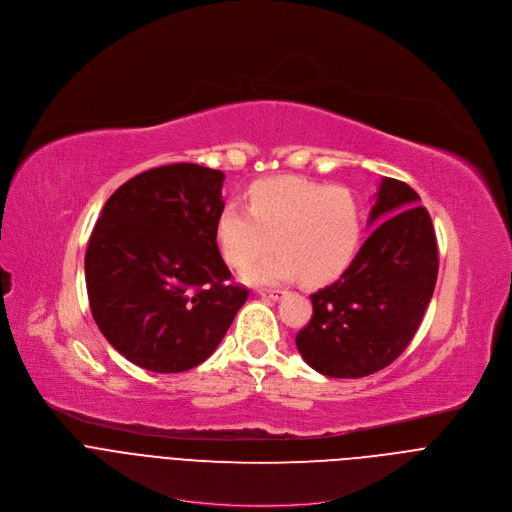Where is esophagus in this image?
<instances>
[{"instance_id": "obj_1", "label": "esophagus", "mask_w": 512, "mask_h": 512, "mask_svg": "<svg viewBox=\"0 0 512 512\" xmlns=\"http://www.w3.org/2000/svg\"><path fill=\"white\" fill-rule=\"evenodd\" d=\"M285 294H287L285 289H259V296H265V298H269L273 302L281 300Z\"/></svg>"}]
</instances>
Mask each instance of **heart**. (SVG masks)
<instances>
[{
  "mask_svg": "<svg viewBox=\"0 0 512 512\" xmlns=\"http://www.w3.org/2000/svg\"><path fill=\"white\" fill-rule=\"evenodd\" d=\"M362 231L358 202L346 188L298 176L261 180L249 188V208L229 202L216 218L225 261L243 269L273 242L280 249L245 271L251 283L304 277L326 283L352 261Z\"/></svg>",
  "mask_w": 512,
  "mask_h": 512,
  "instance_id": "heart-1",
  "label": "heart"
}]
</instances>
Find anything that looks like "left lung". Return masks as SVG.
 I'll list each match as a JSON object with an SVG mask.
<instances>
[{"mask_svg": "<svg viewBox=\"0 0 512 512\" xmlns=\"http://www.w3.org/2000/svg\"><path fill=\"white\" fill-rule=\"evenodd\" d=\"M369 225L348 269L310 296L314 314L296 344L310 367L332 379L373 375L409 346L437 279L431 216L405 182L383 178Z\"/></svg>", "mask_w": 512, "mask_h": 512, "instance_id": "obj_1", "label": "left lung"}]
</instances>
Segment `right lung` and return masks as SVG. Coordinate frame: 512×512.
<instances>
[{
  "mask_svg": "<svg viewBox=\"0 0 512 512\" xmlns=\"http://www.w3.org/2000/svg\"><path fill=\"white\" fill-rule=\"evenodd\" d=\"M223 180L198 164L160 166L127 180L101 210L85 255L91 312L141 369L198 367L249 298L229 283L216 245Z\"/></svg>",
  "mask_w": 512,
  "mask_h": 512,
  "instance_id": "1",
  "label": "right lung"
}]
</instances>
